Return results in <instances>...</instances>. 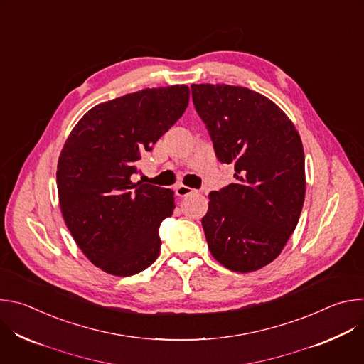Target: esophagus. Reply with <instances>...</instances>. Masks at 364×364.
<instances>
[{"instance_id":"obj_1","label":"esophagus","mask_w":364,"mask_h":364,"mask_svg":"<svg viewBox=\"0 0 364 364\" xmlns=\"http://www.w3.org/2000/svg\"><path fill=\"white\" fill-rule=\"evenodd\" d=\"M176 193H177V196H178V197H187V196H190V194H193V193H197V190H194V188H190V187H187V186L180 184V186H177V187H176Z\"/></svg>"}]
</instances>
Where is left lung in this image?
I'll return each instance as SVG.
<instances>
[{
	"label": "left lung",
	"mask_w": 364,
	"mask_h": 364,
	"mask_svg": "<svg viewBox=\"0 0 364 364\" xmlns=\"http://www.w3.org/2000/svg\"><path fill=\"white\" fill-rule=\"evenodd\" d=\"M196 112L236 183L209 194L201 219L216 261L235 272L257 271L281 253L305 197L298 131L272 100L247 87L191 85Z\"/></svg>",
	"instance_id": "8db88e82"
}]
</instances>
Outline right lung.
<instances>
[{"mask_svg": "<svg viewBox=\"0 0 364 364\" xmlns=\"http://www.w3.org/2000/svg\"><path fill=\"white\" fill-rule=\"evenodd\" d=\"M188 97L186 85L128 93L93 107L69 135L56 174L60 209L75 242L102 271L131 277L160 255L159 229L173 215L174 193L132 176Z\"/></svg>", "mask_w": 364, "mask_h": 364, "instance_id": "right-lung-1", "label": "right lung"}]
</instances>
